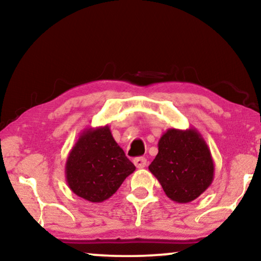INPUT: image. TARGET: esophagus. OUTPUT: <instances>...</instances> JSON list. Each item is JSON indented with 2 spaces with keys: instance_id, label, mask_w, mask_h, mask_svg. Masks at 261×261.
Wrapping results in <instances>:
<instances>
[{
  "instance_id": "obj_1",
  "label": "esophagus",
  "mask_w": 261,
  "mask_h": 261,
  "mask_svg": "<svg viewBox=\"0 0 261 261\" xmlns=\"http://www.w3.org/2000/svg\"><path fill=\"white\" fill-rule=\"evenodd\" d=\"M134 165L138 167V169H144V167L147 165V160L144 156H139V158L134 159Z\"/></svg>"
}]
</instances>
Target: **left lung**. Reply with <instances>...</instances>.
Segmentation results:
<instances>
[{
    "label": "left lung",
    "mask_w": 261,
    "mask_h": 261,
    "mask_svg": "<svg viewBox=\"0 0 261 261\" xmlns=\"http://www.w3.org/2000/svg\"><path fill=\"white\" fill-rule=\"evenodd\" d=\"M148 170L167 197L189 203L212 185L215 167L208 145L197 129L170 128L159 139L158 154Z\"/></svg>",
    "instance_id": "obj_1"
}]
</instances>
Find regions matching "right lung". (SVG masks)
I'll list each match as a JSON object with an SVG mask.
<instances>
[{"label":"right lung","instance_id":"right-lung-1","mask_svg":"<svg viewBox=\"0 0 261 261\" xmlns=\"http://www.w3.org/2000/svg\"><path fill=\"white\" fill-rule=\"evenodd\" d=\"M134 170L107 124L80 135L66 159L65 178L73 194L99 203L112 197Z\"/></svg>","mask_w":261,"mask_h":261}]
</instances>
